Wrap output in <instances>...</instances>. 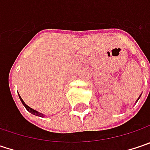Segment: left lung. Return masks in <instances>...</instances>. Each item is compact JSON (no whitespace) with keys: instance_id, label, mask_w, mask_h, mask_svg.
Here are the masks:
<instances>
[{"instance_id":"obj_1","label":"left lung","mask_w":150,"mask_h":150,"mask_svg":"<svg viewBox=\"0 0 150 150\" xmlns=\"http://www.w3.org/2000/svg\"><path fill=\"white\" fill-rule=\"evenodd\" d=\"M140 96H141V95H140V96H139V97H138V99H139V98H140ZM138 99H137V101H138Z\"/></svg>"}]
</instances>
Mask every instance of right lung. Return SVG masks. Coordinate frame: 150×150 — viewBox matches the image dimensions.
<instances>
[{
    "label": "right lung",
    "mask_w": 150,
    "mask_h": 150,
    "mask_svg": "<svg viewBox=\"0 0 150 150\" xmlns=\"http://www.w3.org/2000/svg\"><path fill=\"white\" fill-rule=\"evenodd\" d=\"M18 96H19V99H20V101H21V102H22V104L25 106V108L27 110L30 112V113H32V114H34V115H37V116H40V117H44V116H45L43 113H42V112H39L38 111H37V110H35V109H33V108H30L29 106H27L26 104H25V102L23 101V99H22V98H21V96H19V94H18Z\"/></svg>",
    "instance_id": "add662e5"
}]
</instances>
